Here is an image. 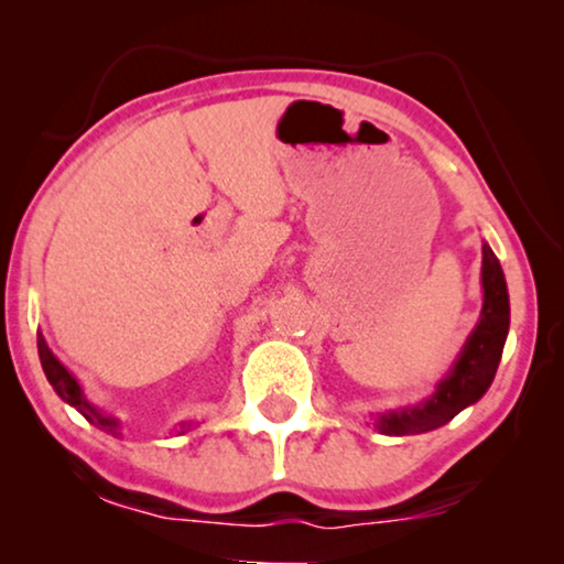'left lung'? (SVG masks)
I'll list each match as a JSON object with an SVG mask.
<instances>
[{
	"label": "left lung",
	"instance_id": "left-lung-1",
	"mask_svg": "<svg viewBox=\"0 0 564 564\" xmlns=\"http://www.w3.org/2000/svg\"><path fill=\"white\" fill-rule=\"evenodd\" d=\"M482 290L485 303L480 323H477L473 336L467 338L449 377L438 382L436 392L423 405L413 408V411L380 415V431H384V434H426V431L452 421L454 415L473 405L475 400H480L485 390L490 388L500 354H503L508 323H511L506 276L490 246H482Z\"/></svg>",
	"mask_w": 564,
	"mask_h": 564
}]
</instances>
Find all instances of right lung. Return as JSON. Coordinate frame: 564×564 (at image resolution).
<instances>
[{
	"label": "right lung",
	"instance_id": "1",
	"mask_svg": "<svg viewBox=\"0 0 564 564\" xmlns=\"http://www.w3.org/2000/svg\"><path fill=\"white\" fill-rule=\"evenodd\" d=\"M37 354H41L43 372H45V377H48V382L53 384V390L58 392V398L66 400L68 405H74L76 411H79L89 423H95L97 429L107 431V434H118V421L105 419V415L99 413L95 405L87 403V398L82 395L79 382H76L74 377L68 375V369L61 365L56 357H53V351L48 349V344L43 341V336H37Z\"/></svg>",
	"mask_w": 564,
	"mask_h": 564
}]
</instances>
